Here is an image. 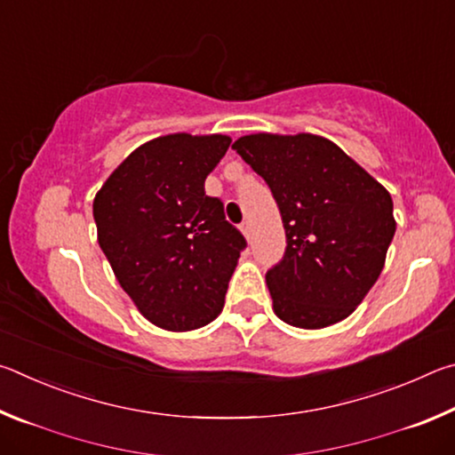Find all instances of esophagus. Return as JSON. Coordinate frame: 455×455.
I'll return each instance as SVG.
<instances>
[{
  "mask_svg": "<svg viewBox=\"0 0 455 455\" xmlns=\"http://www.w3.org/2000/svg\"><path fill=\"white\" fill-rule=\"evenodd\" d=\"M241 230H243V235H244L246 238H251V230H252V228H251V222H249V220H244V222H243V225H241Z\"/></svg>",
  "mask_w": 455,
  "mask_h": 455,
  "instance_id": "34e87169",
  "label": "esophagus"
}]
</instances>
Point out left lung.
<instances>
[{
  "label": "left lung",
  "instance_id": "1",
  "mask_svg": "<svg viewBox=\"0 0 455 455\" xmlns=\"http://www.w3.org/2000/svg\"><path fill=\"white\" fill-rule=\"evenodd\" d=\"M281 211L287 249L267 271L276 317L323 329L355 311L395 235L394 200L337 144L315 134H251L233 144Z\"/></svg>",
  "mask_w": 455,
  "mask_h": 455
}]
</instances>
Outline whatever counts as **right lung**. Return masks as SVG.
<instances>
[{
    "label": "right lung",
    "mask_w": 455,
    "mask_h": 455,
    "mask_svg": "<svg viewBox=\"0 0 455 455\" xmlns=\"http://www.w3.org/2000/svg\"><path fill=\"white\" fill-rule=\"evenodd\" d=\"M230 146L222 134L142 144L94 198L100 249L146 319L190 331L222 311L246 241L204 180Z\"/></svg>",
    "instance_id": "right-lung-1"
}]
</instances>
